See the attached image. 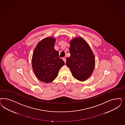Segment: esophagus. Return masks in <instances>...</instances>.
Masks as SVG:
<instances>
[{
	"instance_id": "34e87169",
	"label": "esophagus",
	"mask_w": 125,
	"mask_h": 125,
	"mask_svg": "<svg viewBox=\"0 0 125 125\" xmlns=\"http://www.w3.org/2000/svg\"><path fill=\"white\" fill-rule=\"evenodd\" d=\"M63 60H64V62L65 63H66V58H63Z\"/></svg>"
}]
</instances>
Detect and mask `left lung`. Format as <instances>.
I'll return each mask as SVG.
<instances>
[{"mask_svg":"<svg viewBox=\"0 0 125 125\" xmlns=\"http://www.w3.org/2000/svg\"><path fill=\"white\" fill-rule=\"evenodd\" d=\"M70 53L66 65L73 77L80 81L86 80L95 68V56L90 46L84 39L77 37L70 41Z\"/></svg>","mask_w":125,"mask_h":125,"instance_id":"left-lung-1","label":"left lung"}]
</instances>
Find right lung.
Returning <instances> with one entry per match:
<instances>
[{
	"instance_id": "add662e5",
	"label": "right lung",
	"mask_w": 125,
	"mask_h": 125,
	"mask_svg": "<svg viewBox=\"0 0 125 125\" xmlns=\"http://www.w3.org/2000/svg\"><path fill=\"white\" fill-rule=\"evenodd\" d=\"M56 39L47 37L41 41L34 48L32 66L36 78L42 82L49 83L58 75L64 61L59 57V52L54 49Z\"/></svg>"
}]
</instances>
